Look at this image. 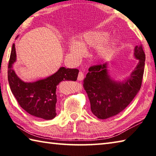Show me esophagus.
Wrapping results in <instances>:
<instances>
[{"instance_id":"1","label":"esophagus","mask_w":156,"mask_h":156,"mask_svg":"<svg viewBox=\"0 0 156 156\" xmlns=\"http://www.w3.org/2000/svg\"><path fill=\"white\" fill-rule=\"evenodd\" d=\"M83 77H84V75L82 72H80L79 73V75H78V77H77V80L79 81H82L83 80Z\"/></svg>"}]
</instances>
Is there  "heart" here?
Returning a JSON list of instances; mask_svg holds the SVG:
<instances>
[{"label":"heart","mask_w":156,"mask_h":156,"mask_svg":"<svg viewBox=\"0 0 156 156\" xmlns=\"http://www.w3.org/2000/svg\"><path fill=\"white\" fill-rule=\"evenodd\" d=\"M96 57L102 60L108 57L112 51V40L108 33L103 30L89 31L81 36L80 41H73L69 45L71 54L76 59L83 57L86 52L85 47H95Z\"/></svg>","instance_id":"1"}]
</instances>
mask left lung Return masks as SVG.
I'll return each mask as SVG.
<instances>
[{
  "mask_svg": "<svg viewBox=\"0 0 156 156\" xmlns=\"http://www.w3.org/2000/svg\"><path fill=\"white\" fill-rule=\"evenodd\" d=\"M134 57L138 63L123 81H115L109 75L108 63L93 66L83 80V88L90 102V109L99 119L116 115L128 106L142 86L145 54L142 45L136 46Z\"/></svg>",
  "mask_w": 156,
  "mask_h": 156,
  "instance_id": "left-lung-1",
  "label": "left lung"
}]
</instances>
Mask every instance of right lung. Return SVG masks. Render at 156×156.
Listing matches in <instances>:
<instances>
[{
  "label": "right lung",
  "instance_id": "add662e5",
  "mask_svg": "<svg viewBox=\"0 0 156 156\" xmlns=\"http://www.w3.org/2000/svg\"><path fill=\"white\" fill-rule=\"evenodd\" d=\"M16 61V48L14 43L9 61L7 76L10 89L18 103L31 115L46 120L53 119L57 115V86L62 81H76L79 70L61 67L55 74L46 78L34 82H25L14 70L13 64Z\"/></svg>",
  "mask_w": 156,
  "mask_h": 156
}]
</instances>
